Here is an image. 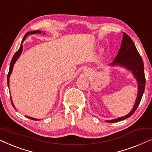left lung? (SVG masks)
<instances>
[{"label": "left lung", "instance_id": "left-lung-1", "mask_svg": "<svg viewBox=\"0 0 152 152\" xmlns=\"http://www.w3.org/2000/svg\"><path fill=\"white\" fill-rule=\"evenodd\" d=\"M109 65L111 66H121L126 68L129 71L132 72L138 84V95L132 111L127 115L122 117L111 120H105L107 122H116L129 118L136 111L142 99L146 82L144 72V64L142 57L138 53L132 39L125 32L123 33L121 45L118 55L113 61Z\"/></svg>", "mask_w": 152, "mask_h": 152}]
</instances>
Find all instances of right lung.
<instances>
[{
	"label": "right lung",
	"mask_w": 152,
	"mask_h": 152,
	"mask_svg": "<svg viewBox=\"0 0 152 152\" xmlns=\"http://www.w3.org/2000/svg\"><path fill=\"white\" fill-rule=\"evenodd\" d=\"M41 33H42V31H40V30H35V31H32V32H27L26 35H25L23 39V40L21 41V43H20V46L19 48V49H18V50L16 52V53L14 54L13 57H12V59L11 61V63H10V70H9V72H8V75H7V85H8V87H10V75L12 74V70H13V67H14V64H15V62L16 61V60L18 59V57H20V55H21L22 53V51H23V42L26 40V39L27 38V37L28 36L29 34H41ZM43 34H45L44 32H43ZM10 89V88H9ZM10 98H11V102H12V104L13 105V107L15 108L14 107V104H13V102H12V97L10 96ZM27 118H30L31 120H38V119H37V118H31V117H29V116H26Z\"/></svg>",
	"instance_id": "1"
}]
</instances>
